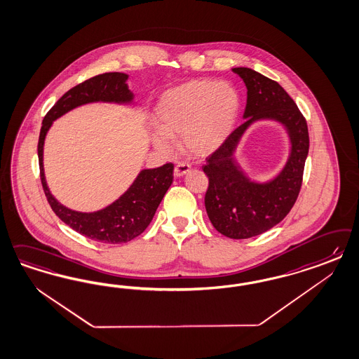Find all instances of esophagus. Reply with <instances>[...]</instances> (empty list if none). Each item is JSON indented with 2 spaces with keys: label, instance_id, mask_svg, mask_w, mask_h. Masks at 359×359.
I'll return each mask as SVG.
<instances>
[{
  "label": "esophagus",
  "instance_id": "34e87169",
  "mask_svg": "<svg viewBox=\"0 0 359 359\" xmlns=\"http://www.w3.org/2000/svg\"><path fill=\"white\" fill-rule=\"evenodd\" d=\"M190 169H191V166L189 163H184V162L177 163V166L174 168V175L175 177H182V175L189 173Z\"/></svg>",
  "mask_w": 359,
  "mask_h": 359
}]
</instances>
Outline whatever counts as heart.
Wrapping results in <instances>:
<instances>
[{
    "label": "heart",
    "instance_id": "b5f03b06",
    "mask_svg": "<svg viewBox=\"0 0 359 359\" xmlns=\"http://www.w3.org/2000/svg\"><path fill=\"white\" fill-rule=\"evenodd\" d=\"M242 111L238 90L226 81H190L168 90L154 108L153 145L172 153V139L193 156L205 157L230 137Z\"/></svg>",
    "mask_w": 359,
    "mask_h": 359
}]
</instances>
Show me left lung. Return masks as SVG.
Returning <instances> with one entry per match:
<instances>
[{"label":"left lung","mask_w":359,"mask_h":359,"mask_svg":"<svg viewBox=\"0 0 359 359\" xmlns=\"http://www.w3.org/2000/svg\"><path fill=\"white\" fill-rule=\"evenodd\" d=\"M232 71L247 87L245 121L206 160L203 172L208 177V187L205 206L217 231L231 239H247L276 226L293 208L309 151V133L305 117L278 81L247 67ZM259 119L278 121L285 126L291 140L289 161L266 183L251 182L233 157L245 130Z\"/></svg>","instance_id":"1"}]
</instances>
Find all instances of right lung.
<instances>
[{"label": "right lung", "mask_w": 359, "mask_h": 359, "mask_svg": "<svg viewBox=\"0 0 359 359\" xmlns=\"http://www.w3.org/2000/svg\"><path fill=\"white\" fill-rule=\"evenodd\" d=\"M127 81V74L105 72L72 87L47 112L38 140L41 182L47 202L59 219L72 230L100 243H127L145 231L173 182V163L141 170L135 182L114 203L95 212H79L63 206L50 193L43 169V144L53 121L79 105L96 102L130 104L135 95L129 91Z\"/></svg>", "instance_id": "1"}]
</instances>
